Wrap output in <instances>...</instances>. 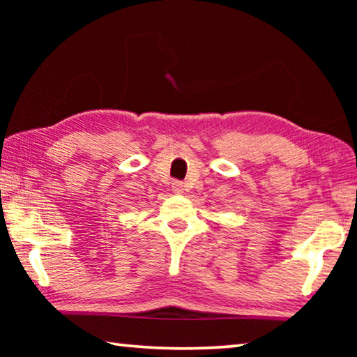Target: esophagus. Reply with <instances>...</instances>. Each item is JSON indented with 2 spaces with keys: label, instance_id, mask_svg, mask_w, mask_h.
Returning a JSON list of instances; mask_svg holds the SVG:
<instances>
[{
  "label": "esophagus",
  "instance_id": "34e87169",
  "mask_svg": "<svg viewBox=\"0 0 357 357\" xmlns=\"http://www.w3.org/2000/svg\"><path fill=\"white\" fill-rule=\"evenodd\" d=\"M172 189H173L174 193H176V195H181V193H183V190H184V185H183V183H179V181H173Z\"/></svg>",
  "mask_w": 357,
  "mask_h": 357
}]
</instances>
